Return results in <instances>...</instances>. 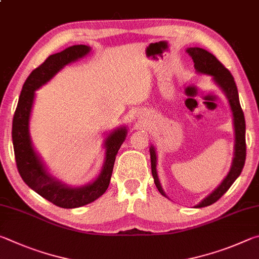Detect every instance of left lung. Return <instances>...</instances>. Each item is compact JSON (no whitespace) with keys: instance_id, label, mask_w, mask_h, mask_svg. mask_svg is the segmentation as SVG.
Returning <instances> with one entry per match:
<instances>
[{"instance_id":"1","label":"left lung","mask_w":259,"mask_h":259,"mask_svg":"<svg viewBox=\"0 0 259 259\" xmlns=\"http://www.w3.org/2000/svg\"><path fill=\"white\" fill-rule=\"evenodd\" d=\"M186 51L188 52V55L192 57L193 61H194V67L196 69V72L207 74V75H211L214 82L224 90L227 98H229L231 109L232 112H233L234 117L233 120L235 130V152L233 164H232V168L229 175H227L226 178L222 182L221 185H219L211 194L208 195L207 198L203 201H201V202L196 205V208H202L212 204L216 202L217 200L221 199L227 192V190L231 187L232 184L235 182V179L240 176L241 171H242L245 162V154H247V146H245V121L243 111L240 105L238 88H236L234 77L232 76L229 69H227L216 57L212 54H210L207 50L201 49V48H190V49H187ZM150 152L152 175L153 178H154V183L161 194L163 196H166L160 185L159 178H157L156 155L155 150L153 148V146L150 148Z\"/></svg>"}]
</instances>
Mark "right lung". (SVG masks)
<instances>
[{"label": "right lung", "mask_w": 259, "mask_h": 259, "mask_svg": "<svg viewBox=\"0 0 259 259\" xmlns=\"http://www.w3.org/2000/svg\"><path fill=\"white\" fill-rule=\"evenodd\" d=\"M89 51V47L80 45L69 47L64 51L48 57L45 63L35 68L25 81L12 120V143L17 169L20 177L42 198L50 201L57 207L66 209L78 208L93 202L106 192L111 182L117 151L126 137V129H117L107 137L105 142L106 157L99 177L85 186L72 188L56 181L47 172L33 150L28 134V122L34 100V91L46 84L65 65L85 56Z\"/></svg>", "instance_id": "1"}]
</instances>
